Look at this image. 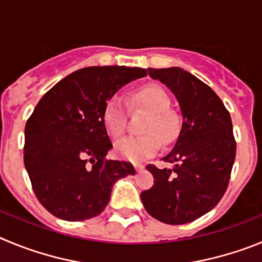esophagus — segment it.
<instances>
[{
	"instance_id": "esophagus-1",
	"label": "esophagus",
	"mask_w": 262,
	"mask_h": 262,
	"mask_svg": "<svg viewBox=\"0 0 262 262\" xmlns=\"http://www.w3.org/2000/svg\"><path fill=\"white\" fill-rule=\"evenodd\" d=\"M134 168H136V171L137 172H141V171H143V168H145V166H143V164H134Z\"/></svg>"
}]
</instances>
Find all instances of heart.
Returning a JSON list of instances; mask_svg holds the SVG:
<instances>
[{"label": "heart", "instance_id": "obj_1", "mask_svg": "<svg viewBox=\"0 0 262 262\" xmlns=\"http://www.w3.org/2000/svg\"><path fill=\"white\" fill-rule=\"evenodd\" d=\"M136 107L150 114L142 128L145 136L126 137L115 145V151L129 162H142L152 157L162 145H168L176 140L180 129L179 119L169 111V98L157 86L143 87L133 95ZM103 125L112 138H119L125 130V105L121 99L112 98L103 108Z\"/></svg>", "mask_w": 262, "mask_h": 262}]
</instances>
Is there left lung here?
<instances>
[{
  "label": "left lung",
  "instance_id": "obj_1",
  "mask_svg": "<svg viewBox=\"0 0 262 262\" xmlns=\"http://www.w3.org/2000/svg\"><path fill=\"white\" fill-rule=\"evenodd\" d=\"M147 70L175 95L183 124L175 146L163 158L173 167H146L154 185L141 193V201L160 222L185 225L214 209L227 189L236 155L232 121L219 96L189 72Z\"/></svg>",
  "mask_w": 262,
  "mask_h": 262
}]
</instances>
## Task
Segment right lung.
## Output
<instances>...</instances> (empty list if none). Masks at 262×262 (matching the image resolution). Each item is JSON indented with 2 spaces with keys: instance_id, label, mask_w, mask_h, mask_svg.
<instances>
[{
  "instance_id": "add662e5",
  "label": "right lung",
  "mask_w": 262,
  "mask_h": 262,
  "mask_svg": "<svg viewBox=\"0 0 262 262\" xmlns=\"http://www.w3.org/2000/svg\"><path fill=\"white\" fill-rule=\"evenodd\" d=\"M146 69L90 67L72 73L40 99L25 129V167L40 204L57 218L77 222L99 215L114 184L133 166L107 160L112 143L103 108Z\"/></svg>"
}]
</instances>
